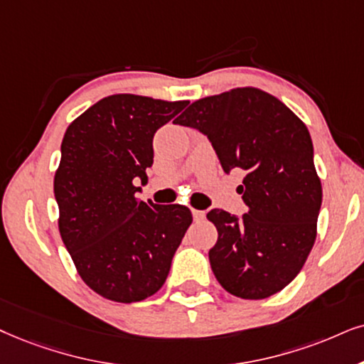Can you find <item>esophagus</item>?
Here are the masks:
<instances>
[{"label":"esophagus","mask_w":364,"mask_h":364,"mask_svg":"<svg viewBox=\"0 0 364 364\" xmlns=\"http://www.w3.org/2000/svg\"><path fill=\"white\" fill-rule=\"evenodd\" d=\"M205 216H206V211L193 210V218H195V222H201V220H205Z\"/></svg>","instance_id":"obj_1"}]
</instances>
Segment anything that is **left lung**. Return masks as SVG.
<instances>
[{
  "label": "left lung",
  "instance_id": "8db88e82",
  "mask_svg": "<svg viewBox=\"0 0 364 364\" xmlns=\"http://www.w3.org/2000/svg\"><path fill=\"white\" fill-rule=\"evenodd\" d=\"M176 124L208 137L225 173L247 174L238 186L247 213L206 215L218 230L208 252L216 280L242 299L282 291L311 254L323 203L304 122L274 95L245 87L196 100Z\"/></svg>",
  "mask_w": 364,
  "mask_h": 364
}]
</instances>
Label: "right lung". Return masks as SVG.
<instances>
[{"mask_svg": "<svg viewBox=\"0 0 364 364\" xmlns=\"http://www.w3.org/2000/svg\"><path fill=\"white\" fill-rule=\"evenodd\" d=\"M188 105L109 95L68 126L53 191L58 228L80 277L109 301L131 304L159 291L193 222L183 205L139 201L153 137Z\"/></svg>", "mask_w": 364, "mask_h": 364, "instance_id": "1", "label": "right lung"}]
</instances>
